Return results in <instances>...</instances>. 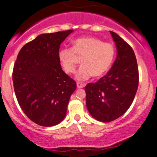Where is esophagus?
Here are the masks:
<instances>
[{"label":"esophagus","instance_id":"34e87169","mask_svg":"<svg viewBox=\"0 0 157 157\" xmlns=\"http://www.w3.org/2000/svg\"><path fill=\"white\" fill-rule=\"evenodd\" d=\"M77 87L78 88V89H82V88L85 87V84L81 83V82H77Z\"/></svg>","mask_w":157,"mask_h":157}]
</instances>
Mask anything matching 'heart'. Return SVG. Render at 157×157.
<instances>
[{
    "mask_svg": "<svg viewBox=\"0 0 157 157\" xmlns=\"http://www.w3.org/2000/svg\"><path fill=\"white\" fill-rule=\"evenodd\" d=\"M115 55L114 46L110 43H103L93 37H81L73 41V48H63L59 52V60L64 71L68 74L75 71L77 57H82L75 75L77 81H83L94 75L103 76L109 71Z\"/></svg>",
    "mask_w": 157,
    "mask_h": 157,
    "instance_id": "b5f03b06",
    "label": "heart"
}]
</instances>
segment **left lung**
<instances>
[{
    "instance_id": "8db88e82",
    "label": "left lung",
    "mask_w": 157,
    "mask_h": 157,
    "mask_svg": "<svg viewBox=\"0 0 157 157\" xmlns=\"http://www.w3.org/2000/svg\"><path fill=\"white\" fill-rule=\"evenodd\" d=\"M110 33L116 46V60L105 76L85 88L88 111L103 122L113 121L128 111L139 84L137 62L132 48L117 34Z\"/></svg>"
}]
</instances>
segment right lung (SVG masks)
<instances>
[{
	"mask_svg": "<svg viewBox=\"0 0 157 157\" xmlns=\"http://www.w3.org/2000/svg\"><path fill=\"white\" fill-rule=\"evenodd\" d=\"M73 30L42 34L23 46L12 74L23 111L37 125L50 127L64 120L76 82L63 71L59 49Z\"/></svg>",
	"mask_w": 157,
	"mask_h": 157,
	"instance_id": "obj_1",
	"label": "right lung"
}]
</instances>
